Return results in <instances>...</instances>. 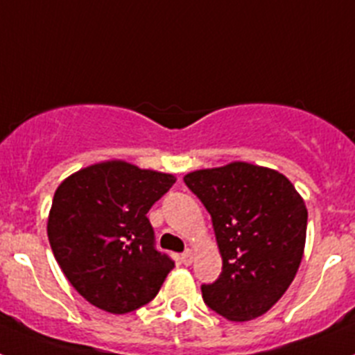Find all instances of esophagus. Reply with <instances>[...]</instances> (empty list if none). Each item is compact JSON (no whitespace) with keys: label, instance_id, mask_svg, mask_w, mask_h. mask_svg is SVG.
<instances>
[{"label":"esophagus","instance_id":"esophagus-1","mask_svg":"<svg viewBox=\"0 0 355 355\" xmlns=\"http://www.w3.org/2000/svg\"><path fill=\"white\" fill-rule=\"evenodd\" d=\"M181 263L187 266H190L193 263V252L192 250H187V252L181 254Z\"/></svg>","mask_w":355,"mask_h":355}]
</instances>
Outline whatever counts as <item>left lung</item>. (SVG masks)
I'll return each instance as SVG.
<instances>
[{
    "label": "left lung",
    "mask_w": 355,
    "mask_h": 355,
    "mask_svg": "<svg viewBox=\"0 0 355 355\" xmlns=\"http://www.w3.org/2000/svg\"><path fill=\"white\" fill-rule=\"evenodd\" d=\"M211 215L222 274L202 299L231 322L265 315L290 288L304 256L307 209L281 172L247 162L183 178Z\"/></svg>",
    "instance_id": "8db88e82"
}]
</instances>
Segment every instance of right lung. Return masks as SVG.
Returning a JSON list of instances; mask_svg holds the SVG:
<instances>
[{"label": "right lung", "mask_w": 355, "mask_h": 355, "mask_svg": "<svg viewBox=\"0 0 355 355\" xmlns=\"http://www.w3.org/2000/svg\"><path fill=\"white\" fill-rule=\"evenodd\" d=\"M175 178L122 159L94 163L56 188L48 238L74 290L124 315L155 299L174 261L155 249L147 211Z\"/></svg>", "instance_id": "obj_1"}]
</instances>
